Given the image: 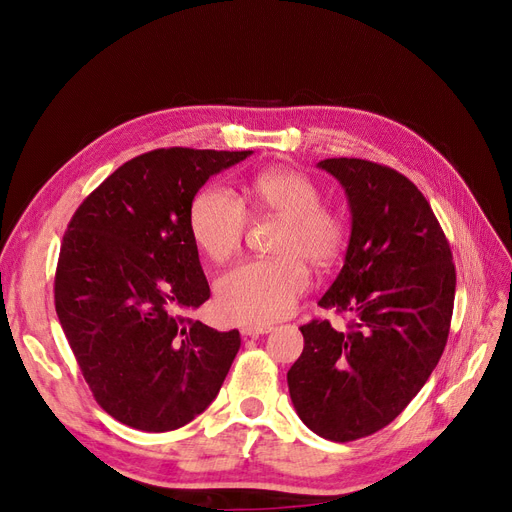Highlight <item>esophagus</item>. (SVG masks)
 <instances>
[{"instance_id": "34e87169", "label": "esophagus", "mask_w": 512, "mask_h": 512, "mask_svg": "<svg viewBox=\"0 0 512 512\" xmlns=\"http://www.w3.org/2000/svg\"><path fill=\"white\" fill-rule=\"evenodd\" d=\"M271 324H245V327H241V335L243 337H258V335H265V333H271Z\"/></svg>"}]
</instances>
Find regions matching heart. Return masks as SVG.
Masks as SVG:
<instances>
[{"instance_id":"1","label":"heart","mask_w":512,"mask_h":512,"mask_svg":"<svg viewBox=\"0 0 512 512\" xmlns=\"http://www.w3.org/2000/svg\"><path fill=\"white\" fill-rule=\"evenodd\" d=\"M247 203L258 213L277 215L284 230L273 260H245L215 284L218 312L232 322L267 324L284 318L309 286L305 262L327 267L346 245L348 228L342 215L322 207V192L305 173L271 168L254 177ZM190 232L198 250L215 262L239 252L247 230L241 198L224 185H207L190 205Z\"/></svg>"}]
</instances>
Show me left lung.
I'll return each mask as SVG.
<instances>
[{
	"mask_svg": "<svg viewBox=\"0 0 512 512\" xmlns=\"http://www.w3.org/2000/svg\"><path fill=\"white\" fill-rule=\"evenodd\" d=\"M318 168L346 192L352 230L344 267L318 301L354 320L303 324L288 369L301 421L333 442L371 436L401 414L436 369L451 329L455 265L427 198L397 170L356 158Z\"/></svg>",
	"mask_w": 512,
	"mask_h": 512,
	"instance_id": "left-lung-1",
	"label": "left lung"
}]
</instances>
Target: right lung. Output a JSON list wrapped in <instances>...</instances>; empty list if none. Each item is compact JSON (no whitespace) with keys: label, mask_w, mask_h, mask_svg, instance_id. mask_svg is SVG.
Listing matches in <instances>:
<instances>
[{"label":"right lung","mask_w":512,"mask_h":512,"mask_svg":"<svg viewBox=\"0 0 512 512\" xmlns=\"http://www.w3.org/2000/svg\"><path fill=\"white\" fill-rule=\"evenodd\" d=\"M252 151L156 149L123 166L72 215L55 273V309L83 378L119 423L188 425L218 397L241 346L181 314L211 290L190 232L209 177Z\"/></svg>","instance_id":"add662e5"}]
</instances>
